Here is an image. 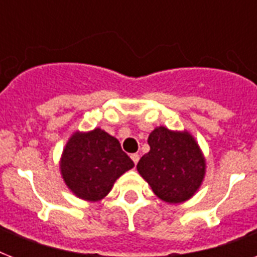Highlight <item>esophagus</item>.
I'll return each mask as SVG.
<instances>
[{
    "mask_svg": "<svg viewBox=\"0 0 257 257\" xmlns=\"http://www.w3.org/2000/svg\"><path fill=\"white\" fill-rule=\"evenodd\" d=\"M131 159H132L135 165H136L139 163V160H140V155L139 153H133V155H131Z\"/></svg>",
    "mask_w": 257,
    "mask_h": 257,
    "instance_id": "34e87169",
    "label": "esophagus"
}]
</instances>
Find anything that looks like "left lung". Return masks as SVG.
<instances>
[{"label":"left lung","mask_w":257,"mask_h":257,"mask_svg":"<svg viewBox=\"0 0 257 257\" xmlns=\"http://www.w3.org/2000/svg\"><path fill=\"white\" fill-rule=\"evenodd\" d=\"M151 147L141 157L137 171L157 197L167 203H181L195 195L205 173L199 145L188 132H172L160 126L148 137Z\"/></svg>","instance_id":"left-lung-1"}]
</instances>
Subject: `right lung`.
Segmentation results:
<instances>
[{
  "instance_id": "obj_1",
  "label": "right lung",
  "mask_w": 257,
  "mask_h": 257,
  "mask_svg": "<svg viewBox=\"0 0 257 257\" xmlns=\"http://www.w3.org/2000/svg\"><path fill=\"white\" fill-rule=\"evenodd\" d=\"M117 139L101 129L74 133L61 157L62 177L74 195L97 201L108 195L122 173L133 168Z\"/></svg>"
}]
</instances>
